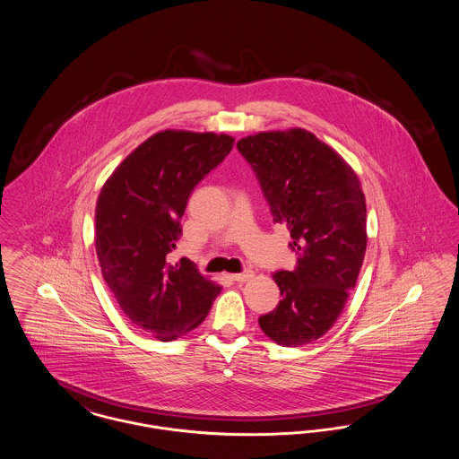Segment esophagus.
I'll return each instance as SVG.
<instances>
[{"instance_id": "1", "label": "esophagus", "mask_w": 459, "mask_h": 459, "mask_svg": "<svg viewBox=\"0 0 459 459\" xmlns=\"http://www.w3.org/2000/svg\"><path fill=\"white\" fill-rule=\"evenodd\" d=\"M251 277H253V272H251V270H246V272H242V273H232V275H230V279L236 281V282H246V281H249Z\"/></svg>"}]
</instances>
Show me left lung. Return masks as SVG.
<instances>
[{
    "mask_svg": "<svg viewBox=\"0 0 459 459\" xmlns=\"http://www.w3.org/2000/svg\"><path fill=\"white\" fill-rule=\"evenodd\" d=\"M238 150L262 186L275 223L290 230L292 272H275L281 303L258 318L285 348L327 333L354 289L367 251V203L344 158L305 129L258 132Z\"/></svg>",
    "mask_w": 459,
    "mask_h": 459,
    "instance_id": "left-lung-1",
    "label": "left lung"
}]
</instances>
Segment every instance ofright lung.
I'll return each mask as SVG.
<instances>
[{"label":"right lung","instance_id":"obj_1","mask_svg":"<svg viewBox=\"0 0 459 459\" xmlns=\"http://www.w3.org/2000/svg\"><path fill=\"white\" fill-rule=\"evenodd\" d=\"M234 137L213 132H156L105 182L96 203L94 244L101 273L126 316L160 341L196 328L220 285L167 255L197 184L232 152Z\"/></svg>","mask_w":459,"mask_h":459}]
</instances>
